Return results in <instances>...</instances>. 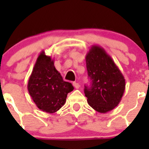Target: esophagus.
Returning <instances> with one entry per match:
<instances>
[{
	"mask_svg": "<svg viewBox=\"0 0 149 149\" xmlns=\"http://www.w3.org/2000/svg\"><path fill=\"white\" fill-rule=\"evenodd\" d=\"M73 85H74V86L76 88V89H79V87H80V84L77 82H74Z\"/></svg>",
	"mask_w": 149,
	"mask_h": 149,
	"instance_id": "1",
	"label": "esophagus"
}]
</instances>
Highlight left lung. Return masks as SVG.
I'll return each instance as SVG.
<instances>
[{
  "label": "left lung",
  "instance_id": "left-lung-1",
  "mask_svg": "<svg viewBox=\"0 0 149 149\" xmlns=\"http://www.w3.org/2000/svg\"><path fill=\"white\" fill-rule=\"evenodd\" d=\"M91 86H85L84 93L91 107L105 113L113 110L122 100L125 80L119 68L101 46L93 45L86 56Z\"/></svg>",
  "mask_w": 149,
  "mask_h": 149
}]
</instances>
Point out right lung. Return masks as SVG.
I'll use <instances>...</instances> for the list:
<instances>
[{
    "mask_svg": "<svg viewBox=\"0 0 149 149\" xmlns=\"http://www.w3.org/2000/svg\"><path fill=\"white\" fill-rule=\"evenodd\" d=\"M27 89L39 110L54 113L65 104L67 95L74 87L71 83L63 81L54 60L42 51L29 78Z\"/></svg>",
    "mask_w": 149,
    "mask_h": 149,
    "instance_id": "1",
    "label": "right lung"
}]
</instances>
